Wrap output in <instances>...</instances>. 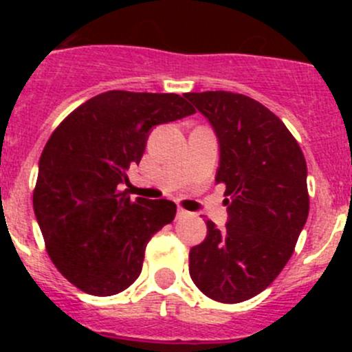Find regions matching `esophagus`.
Returning <instances> with one entry per match:
<instances>
[{"instance_id": "1", "label": "esophagus", "mask_w": 352, "mask_h": 352, "mask_svg": "<svg viewBox=\"0 0 352 352\" xmlns=\"http://www.w3.org/2000/svg\"><path fill=\"white\" fill-rule=\"evenodd\" d=\"M186 216H189V212H187L186 209H182V208L177 209V218H186Z\"/></svg>"}]
</instances>
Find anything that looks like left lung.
<instances>
[{
	"instance_id": "left-lung-1",
	"label": "left lung",
	"mask_w": 352,
	"mask_h": 352,
	"mask_svg": "<svg viewBox=\"0 0 352 352\" xmlns=\"http://www.w3.org/2000/svg\"><path fill=\"white\" fill-rule=\"evenodd\" d=\"M218 138L216 182L225 184L228 221H206L189 272L206 296L240 303L271 285L293 255L308 218L307 162L283 120L232 91L186 94Z\"/></svg>"
}]
</instances>
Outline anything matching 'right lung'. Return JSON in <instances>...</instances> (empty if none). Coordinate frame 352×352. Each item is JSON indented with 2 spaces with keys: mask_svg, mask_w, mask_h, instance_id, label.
Segmentation results:
<instances>
[{
  "mask_svg": "<svg viewBox=\"0 0 352 352\" xmlns=\"http://www.w3.org/2000/svg\"><path fill=\"white\" fill-rule=\"evenodd\" d=\"M194 112L175 94L112 90L73 110L49 138L38 160L35 218L51 261L81 291L110 296L141 274L148 242L173 221L177 206L131 201L119 186L141 162L155 126Z\"/></svg>",
  "mask_w": 352,
  "mask_h": 352,
  "instance_id": "1",
  "label": "right lung"
}]
</instances>
